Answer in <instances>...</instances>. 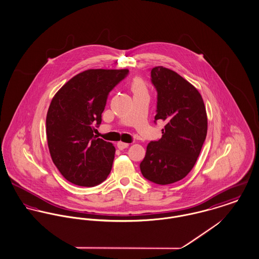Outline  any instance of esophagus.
Listing matches in <instances>:
<instances>
[{
  "label": "esophagus",
  "instance_id": "esophagus-1",
  "mask_svg": "<svg viewBox=\"0 0 259 259\" xmlns=\"http://www.w3.org/2000/svg\"><path fill=\"white\" fill-rule=\"evenodd\" d=\"M117 146H118V148L119 149H124V148H126L127 146H128V143H125V142H122V141H119L118 143H117Z\"/></svg>",
  "mask_w": 259,
  "mask_h": 259
}]
</instances>
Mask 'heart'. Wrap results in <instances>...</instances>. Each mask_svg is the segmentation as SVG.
<instances>
[{
    "instance_id": "heart-1",
    "label": "heart",
    "mask_w": 259,
    "mask_h": 259,
    "mask_svg": "<svg viewBox=\"0 0 259 259\" xmlns=\"http://www.w3.org/2000/svg\"><path fill=\"white\" fill-rule=\"evenodd\" d=\"M131 87L134 93H138V92H143L146 91V85L144 83V81L140 78V77H135L132 80Z\"/></svg>"
}]
</instances>
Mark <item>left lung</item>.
I'll list each match as a JSON object with an SVG mask.
<instances>
[{
	"mask_svg": "<svg viewBox=\"0 0 259 259\" xmlns=\"http://www.w3.org/2000/svg\"><path fill=\"white\" fill-rule=\"evenodd\" d=\"M157 96L155 121L165 122L162 138L151 141L140 163L143 177L158 185L181 181L191 171L207 135V114L198 90L162 66L151 69Z\"/></svg>",
	"mask_w": 259,
	"mask_h": 259,
	"instance_id": "1",
	"label": "left lung"
}]
</instances>
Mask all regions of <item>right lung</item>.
<instances>
[{"mask_svg":"<svg viewBox=\"0 0 259 259\" xmlns=\"http://www.w3.org/2000/svg\"><path fill=\"white\" fill-rule=\"evenodd\" d=\"M128 69H91L79 72L53 97L46 117L47 142L54 164L73 185L94 187L112 170L116 149L93 135L102 121L109 92Z\"/></svg>","mask_w":259,"mask_h":259,"instance_id":"1","label":"right lung"}]
</instances>
